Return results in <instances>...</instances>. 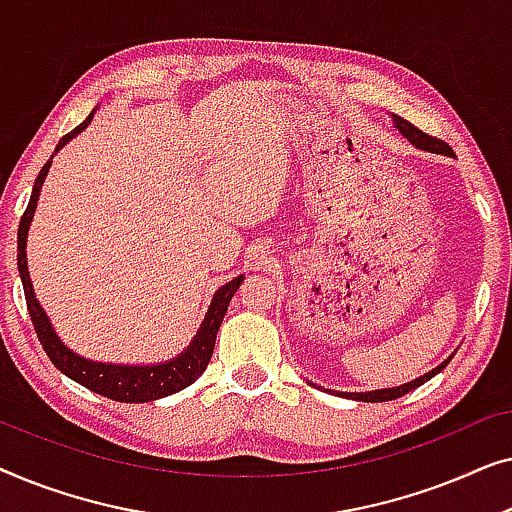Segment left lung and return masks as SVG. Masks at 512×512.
<instances>
[{"instance_id":"1","label":"left lung","mask_w":512,"mask_h":512,"mask_svg":"<svg viewBox=\"0 0 512 512\" xmlns=\"http://www.w3.org/2000/svg\"><path fill=\"white\" fill-rule=\"evenodd\" d=\"M394 123H396V128L403 132L405 137L410 139L412 144L417 146V149H424V151H433V153H445V156H452V149L450 146H447L443 139H438V137H431V135H426V132H422L419 128H415V125H412L410 121H405V118H401V116H394ZM447 363H450V359H447L445 363H440L438 368H433L431 373H426V375H422V377H417L415 382H408V384H401V387H394V389H380V391H368V394H340L342 396H349V398H356V401H366V403H382V401H394V398H401V396H405L408 394V391H412V389H417V387H422L424 382H429L433 375L436 373H440V370H443Z\"/></svg>"}]
</instances>
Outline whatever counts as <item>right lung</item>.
Instances as JSON below:
<instances>
[{
	"label": "right lung",
	"instance_id": "obj_1",
	"mask_svg": "<svg viewBox=\"0 0 512 512\" xmlns=\"http://www.w3.org/2000/svg\"><path fill=\"white\" fill-rule=\"evenodd\" d=\"M90 118H93V114H90L81 125H76L72 132H67V135L60 139L58 149L60 146H65L76 132L86 128ZM48 167H51V160L41 167L39 177L34 181L32 198L27 202V209L23 212V216H20V226H18V270H20V279H23L27 312H30L32 326L34 331H37V338L41 342V347H44V352L48 354V359L53 361V366L58 368L60 373L72 377L74 382L83 384V387L95 391V394L107 396L111 401H121V403L156 401V398L170 396L174 391H181L184 387H188V384H193L202 373H205L207 363L212 359L216 333H219L221 321L226 317L230 298L235 296L237 289H240L244 277H235L233 282H228L226 286H221V289L216 291V296L212 300V305H209V312L205 321H202L198 335H195L191 347H188L181 356H177V359L158 363V366H107V363L81 359L79 354H74L72 349L62 345L58 335L53 333V326L48 324L44 310H41L37 298H34L30 272H27V258H25L27 228H30L34 207H37L39 188L44 184Z\"/></svg>",
	"mask_w": 512,
	"mask_h": 512
}]
</instances>
